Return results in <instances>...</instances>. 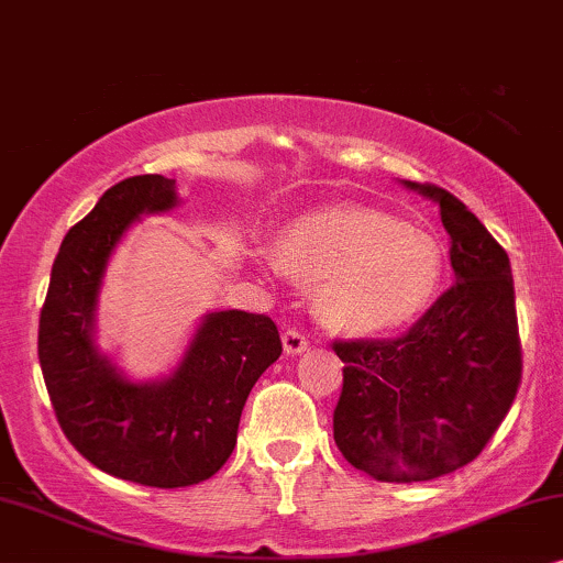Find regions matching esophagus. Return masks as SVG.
I'll list each match as a JSON object with an SVG mask.
<instances>
[{"label": "esophagus", "mask_w": 563, "mask_h": 563, "mask_svg": "<svg viewBox=\"0 0 563 563\" xmlns=\"http://www.w3.org/2000/svg\"><path fill=\"white\" fill-rule=\"evenodd\" d=\"M283 347H286V355H301L309 350V340L298 329H288V332H283Z\"/></svg>", "instance_id": "esophagus-1"}]
</instances>
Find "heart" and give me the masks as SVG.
<instances>
[{
  "label": "heart",
  "mask_w": 563,
  "mask_h": 563,
  "mask_svg": "<svg viewBox=\"0 0 563 563\" xmlns=\"http://www.w3.org/2000/svg\"><path fill=\"white\" fill-rule=\"evenodd\" d=\"M269 262L296 280L319 283V317L347 334L411 324L445 277L438 239L368 208L303 216L283 231Z\"/></svg>",
  "instance_id": "b5f03b06"
}]
</instances>
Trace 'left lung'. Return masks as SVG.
<instances>
[{"mask_svg":"<svg viewBox=\"0 0 563 563\" xmlns=\"http://www.w3.org/2000/svg\"><path fill=\"white\" fill-rule=\"evenodd\" d=\"M401 185L438 203L455 280L399 340L334 342L344 363L334 443L378 482L415 484L484 451L512 407L522 360L507 252L443 187Z\"/></svg>","mask_w":563,"mask_h":563,"instance_id":"1","label":"left lung"}]
</instances>
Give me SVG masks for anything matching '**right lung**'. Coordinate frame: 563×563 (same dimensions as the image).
I'll return each instance as SVG.
<instances>
[{"label": "right lung", "instance_id": "add662e5", "mask_svg": "<svg viewBox=\"0 0 563 563\" xmlns=\"http://www.w3.org/2000/svg\"><path fill=\"white\" fill-rule=\"evenodd\" d=\"M179 206L175 179L112 185L64 236L37 327V357L69 443L104 474L179 489L229 461L252 386L280 357L273 319L208 311L167 376L136 380L97 344V303L118 244L144 216Z\"/></svg>", "mask_w": 563, "mask_h": 563}]
</instances>
